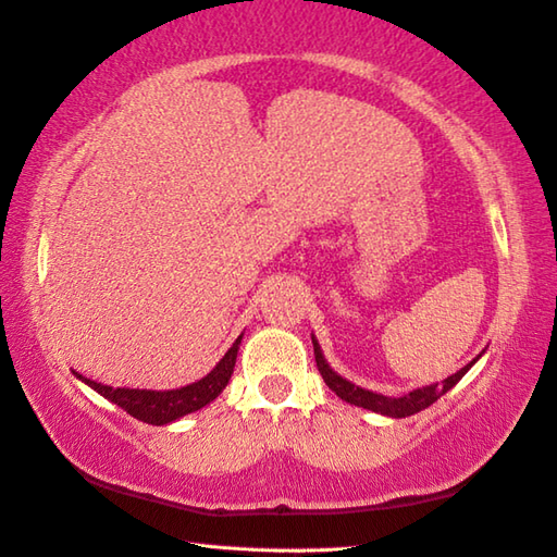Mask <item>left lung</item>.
<instances>
[{
    "label": "left lung",
    "mask_w": 557,
    "mask_h": 557,
    "mask_svg": "<svg viewBox=\"0 0 557 557\" xmlns=\"http://www.w3.org/2000/svg\"><path fill=\"white\" fill-rule=\"evenodd\" d=\"M312 346H314L317 368H320L322 377L326 382V387L332 389L338 396V399H344V401L354 404V406H362V408H368V411H374V413L389 416V418L413 416L418 411H423V408H428L430 404H435L440 396L447 394L454 387V384H457L463 377V374L471 370L473 362L481 358V356L473 358L469 366H463L459 372H454L451 377H447L442 384H430V387L413 389V392L399 396V399H389V396H382V394H374V392H368V389H362V387H356V384H350L348 380H344L342 374H336L332 368H329V362L324 360L322 348H320V344L314 342V336H312Z\"/></svg>",
    "instance_id": "1"
}]
</instances>
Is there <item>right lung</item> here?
I'll use <instances>...</instances> for the list:
<instances>
[{
  "instance_id": "obj_1",
  "label": "right lung",
  "mask_w": 557,
  "mask_h": 557,
  "mask_svg": "<svg viewBox=\"0 0 557 557\" xmlns=\"http://www.w3.org/2000/svg\"><path fill=\"white\" fill-rule=\"evenodd\" d=\"M243 336H237V342L228 348L219 366H215L207 377H201L199 382H191L187 387L180 389H168V392H153V389H127V387H108V384H100L84 377V374L74 372L78 380L86 382L90 389H96L100 396H106L108 401L117 404L124 408L129 416H134L136 421H144L149 425H168L183 418L187 413H195L199 408L211 404L215 396H219L225 384H228L233 368H235V358H237V348H240Z\"/></svg>"
}]
</instances>
